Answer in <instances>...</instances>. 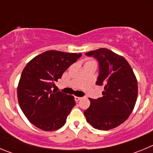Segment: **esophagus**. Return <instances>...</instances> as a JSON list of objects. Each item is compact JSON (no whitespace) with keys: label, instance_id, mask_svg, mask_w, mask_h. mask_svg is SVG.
Returning <instances> with one entry per match:
<instances>
[{"label":"esophagus","instance_id":"34e87169","mask_svg":"<svg viewBox=\"0 0 153 153\" xmlns=\"http://www.w3.org/2000/svg\"><path fill=\"white\" fill-rule=\"evenodd\" d=\"M79 100H81V97H75V100H76V101H79Z\"/></svg>","mask_w":153,"mask_h":153}]
</instances>
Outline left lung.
I'll return each mask as SVG.
<instances>
[{"label": "left lung", "instance_id": "left-lung-1", "mask_svg": "<svg viewBox=\"0 0 153 153\" xmlns=\"http://www.w3.org/2000/svg\"><path fill=\"white\" fill-rule=\"evenodd\" d=\"M99 63L96 84L103 86L102 97L90 98V106L84 111L87 123L93 128L109 130L129 118L136 105L138 84L130 65L123 56L110 50L100 48L86 53Z\"/></svg>", "mask_w": 153, "mask_h": 153}]
</instances>
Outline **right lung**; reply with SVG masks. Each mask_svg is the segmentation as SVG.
Instances as JSON below:
<instances>
[{"instance_id":"1","label":"right lung","mask_w":153,"mask_h":153,"mask_svg":"<svg viewBox=\"0 0 153 153\" xmlns=\"http://www.w3.org/2000/svg\"><path fill=\"white\" fill-rule=\"evenodd\" d=\"M82 53L48 51L33 58L23 70L17 86L21 110L31 123L44 131L60 129L76 105L74 97L52 91L54 81L60 79Z\"/></svg>"}]
</instances>
